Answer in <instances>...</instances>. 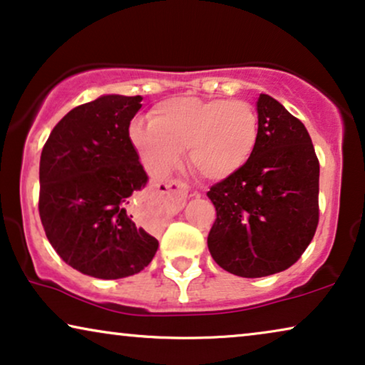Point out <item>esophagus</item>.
<instances>
[{
	"label": "esophagus",
	"mask_w": 365,
	"mask_h": 365,
	"mask_svg": "<svg viewBox=\"0 0 365 365\" xmlns=\"http://www.w3.org/2000/svg\"><path fill=\"white\" fill-rule=\"evenodd\" d=\"M165 190L162 191L161 188H157V190L152 192V195H150V203H153V205H160V203L165 202V197H167V193H177V195L180 198H183L185 200L187 198V193H188V187L185 185V183L182 182H172V183H167L165 185ZM135 220H137V223H142V220H140L138 215H135Z\"/></svg>",
	"instance_id": "obj_1"
}]
</instances>
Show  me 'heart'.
I'll return each instance as SVG.
<instances>
[{"label":"heart","instance_id":"b5f03b06","mask_svg":"<svg viewBox=\"0 0 365 365\" xmlns=\"http://www.w3.org/2000/svg\"><path fill=\"white\" fill-rule=\"evenodd\" d=\"M135 125L130 138L148 168L170 173L187 150L188 165L208 180H225L249 163L260 138L259 115L244 100L175 96Z\"/></svg>","mask_w":365,"mask_h":365}]
</instances>
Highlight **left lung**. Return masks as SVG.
I'll use <instances>...</instances> for the list:
<instances>
[{
	"instance_id": "1",
	"label": "left lung",
	"mask_w": 365,
	"mask_h": 365,
	"mask_svg": "<svg viewBox=\"0 0 365 365\" xmlns=\"http://www.w3.org/2000/svg\"><path fill=\"white\" fill-rule=\"evenodd\" d=\"M257 115L260 138L249 163L207 192L217 210L208 250L245 279L287 270L319 223V160L307 128L264 93Z\"/></svg>"
}]
</instances>
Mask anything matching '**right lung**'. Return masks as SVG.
<instances>
[{
    "instance_id": "right-lung-1",
    "label": "right lung",
    "mask_w": 365,
    "mask_h": 365,
    "mask_svg": "<svg viewBox=\"0 0 365 365\" xmlns=\"http://www.w3.org/2000/svg\"><path fill=\"white\" fill-rule=\"evenodd\" d=\"M142 100L101 95L76 106L41 152L38 208L48 240L68 265L96 279L138 274L158 249L128 212L148 183L128 132Z\"/></svg>"
}]
</instances>
